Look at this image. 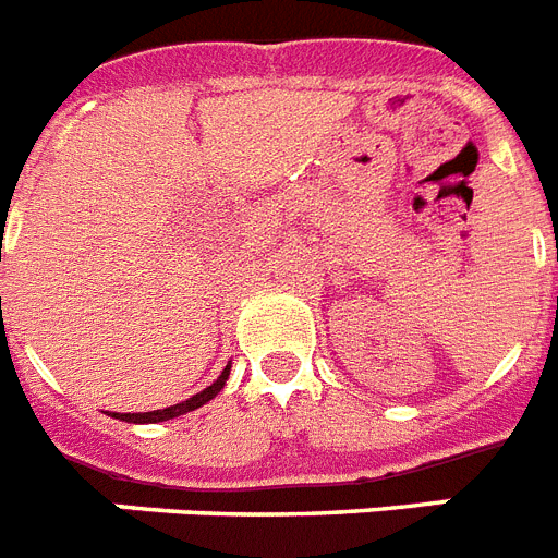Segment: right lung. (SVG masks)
<instances>
[{
  "label": "right lung",
  "instance_id": "right-lung-1",
  "mask_svg": "<svg viewBox=\"0 0 558 558\" xmlns=\"http://www.w3.org/2000/svg\"><path fill=\"white\" fill-rule=\"evenodd\" d=\"M228 373H231V364L222 369V375L214 380L211 387H206L203 392L192 395V398H189V401H183V403H174V407L157 409V412H137V415H118V412H112V417H118V421H126V423H160V421H171V417L185 415V412H194V409H199L203 403L211 401L214 395H220V389L226 387Z\"/></svg>",
  "mask_w": 558,
  "mask_h": 558
}]
</instances>
